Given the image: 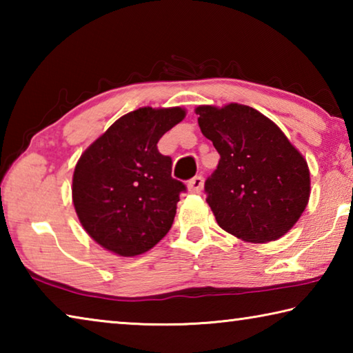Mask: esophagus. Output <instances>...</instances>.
I'll return each mask as SVG.
<instances>
[{
    "mask_svg": "<svg viewBox=\"0 0 353 353\" xmlns=\"http://www.w3.org/2000/svg\"><path fill=\"white\" fill-rule=\"evenodd\" d=\"M187 187H188L190 193H201L202 188H204V179H202L201 176H196L191 179V181H188Z\"/></svg>",
    "mask_w": 353,
    "mask_h": 353,
    "instance_id": "34e87169",
    "label": "esophagus"
}]
</instances>
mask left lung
I'll list each match as a JSON object with an SVG mask.
<instances>
[{
  "mask_svg": "<svg viewBox=\"0 0 353 353\" xmlns=\"http://www.w3.org/2000/svg\"><path fill=\"white\" fill-rule=\"evenodd\" d=\"M201 132L221 155L205 181L221 229L248 243H270L292 229L310 199V170L276 123L249 105H198Z\"/></svg>",
  "mask_w": 353,
  "mask_h": 353,
  "instance_id": "left-lung-1",
  "label": "left lung"
}]
</instances>
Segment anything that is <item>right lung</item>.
<instances>
[{
  "mask_svg": "<svg viewBox=\"0 0 353 353\" xmlns=\"http://www.w3.org/2000/svg\"><path fill=\"white\" fill-rule=\"evenodd\" d=\"M182 107H140L118 118L77 160L71 194L83 230L119 256L148 252L168 234L185 185L157 143Z\"/></svg>",
  "mask_w": 353,
  "mask_h": 353,
  "instance_id": "add662e5",
  "label": "right lung"
}]
</instances>
